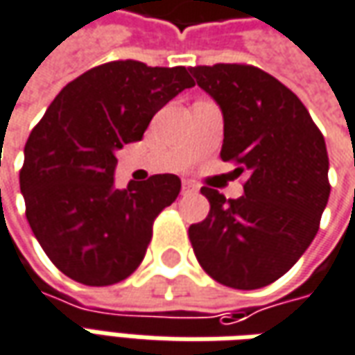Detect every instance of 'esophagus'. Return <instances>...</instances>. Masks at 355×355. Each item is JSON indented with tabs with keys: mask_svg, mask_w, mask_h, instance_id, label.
<instances>
[{
	"mask_svg": "<svg viewBox=\"0 0 355 355\" xmlns=\"http://www.w3.org/2000/svg\"><path fill=\"white\" fill-rule=\"evenodd\" d=\"M198 192V186L192 180H182V194H196Z\"/></svg>",
	"mask_w": 355,
	"mask_h": 355,
	"instance_id": "obj_1",
	"label": "esophagus"
}]
</instances>
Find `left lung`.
<instances>
[{
    "mask_svg": "<svg viewBox=\"0 0 355 355\" xmlns=\"http://www.w3.org/2000/svg\"><path fill=\"white\" fill-rule=\"evenodd\" d=\"M223 111L220 159L246 173L244 196L227 200L203 186L207 217L188 229L211 279L255 290L281 279L306 252L329 202V155L321 130L292 90L240 63L190 67Z\"/></svg>",
    "mask_w": 355,
    "mask_h": 355,
    "instance_id": "left-lung-1",
    "label": "left lung"
}]
</instances>
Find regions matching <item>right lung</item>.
Returning a JSON list of instances; mask_svg holds the SVG:
<instances>
[{
	"mask_svg": "<svg viewBox=\"0 0 355 355\" xmlns=\"http://www.w3.org/2000/svg\"><path fill=\"white\" fill-rule=\"evenodd\" d=\"M194 80L184 67L111 61L57 94L24 146L21 192L34 236L57 269L88 286L123 281L142 263L155 217L180 178L115 188V153L142 140L153 115Z\"/></svg>",
	"mask_w": 355,
	"mask_h": 355,
	"instance_id": "obj_1",
	"label": "right lung"
}]
</instances>
